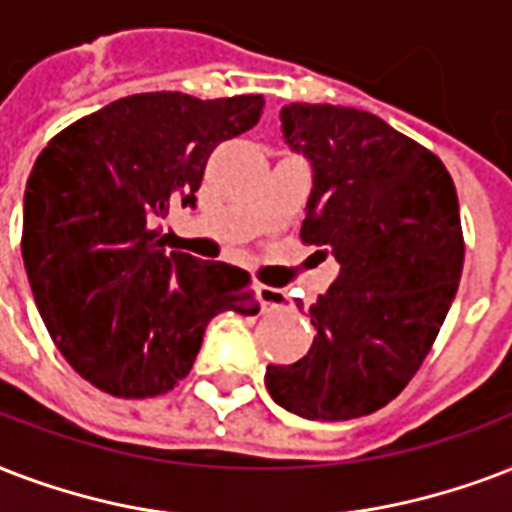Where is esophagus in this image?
Returning <instances> with one entry per match:
<instances>
[{
    "label": "esophagus",
    "mask_w": 512,
    "mask_h": 512,
    "mask_svg": "<svg viewBox=\"0 0 512 512\" xmlns=\"http://www.w3.org/2000/svg\"><path fill=\"white\" fill-rule=\"evenodd\" d=\"M256 293H259V304L264 312L288 310V296H285L280 288H272V285H259V288H256Z\"/></svg>",
    "instance_id": "esophagus-1"
}]
</instances>
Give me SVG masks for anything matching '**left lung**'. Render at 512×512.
I'll return each instance as SVG.
<instances>
[{
  "label": "left lung",
  "mask_w": 512,
  "mask_h": 512,
  "mask_svg": "<svg viewBox=\"0 0 512 512\" xmlns=\"http://www.w3.org/2000/svg\"><path fill=\"white\" fill-rule=\"evenodd\" d=\"M280 120L315 170L301 243L334 251L339 275L310 307V352L267 366L264 382L299 417H366L411 382L454 301L465 264L457 189L438 154L371 112L288 104Z\"/></svg>",
  "instance_id": "8db88e82"
}]
</instances>
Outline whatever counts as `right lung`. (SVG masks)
<instances>
[{"instance_id": "1", "label": "right lung", "mask_w": 512, "mask_h": 512, "mask_svg": "<svg viewBox=\"0 0 512 512\" xmlns=\"http://www.w3.org/2000/svg\"><path fill=\"white\" fill-rule=\"evenodd\" d=\"M261 109L264 95H128L71 122L34 162L21 237L31 293L55 347L98 390L165 395L211 318L259 312L245 269L168 253L160 221L194 208L213 149Z\"/></svg>"}]
</instances>
